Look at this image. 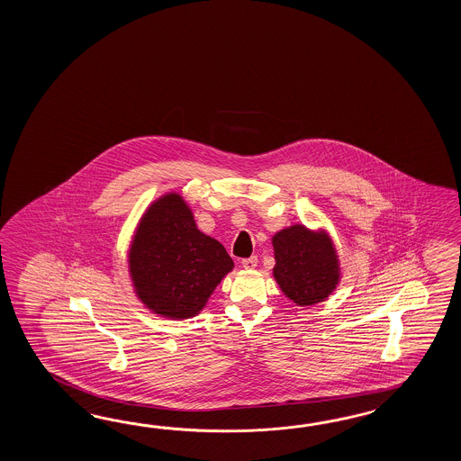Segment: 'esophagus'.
I'll return each mask as SVG.
<instances>
[{"instance_id":"1","label":"esophagus","mask_w":461,"mask_h":461,"mask_svg":"<svg viewBox=\"0 0 461 461\" xmlns=\"http://www.w3.org/2000/svg\"><path fill=\"white\" fill-rule=\"evenodd\" d=\"M257 262H258V258L254 255V257L244 258V260H242V267L247 268V270H254L255 267H257Z\"/></svg>"}]
</instances>
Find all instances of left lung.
Segmentation results:
<instances>
[{
	"instance_id": "obj_1",
	"label": "left lung",
	"mask_w": 461,
	"mask_h": 461,
	"mask_svg": "<svg viewBox=\"0 0 461 461\" xmlns=\"http://www.w3.org/2000/svg\"><path fill=\"white\" fill-rule=\"evenodd\" d=\"M274 276L282 292L298 306L324 302L341 278L331 237L324 230L290 226L272 237Z\"/></svg>"
}]
</instances>
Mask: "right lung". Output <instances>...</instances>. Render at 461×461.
Returning a JSON list of instances; mask_svg holds the SVG:
<instances>
[{
  "instance_id": "add662e5",
  "label": "right lung",
  "mask_w": 461,
  "mask_h": 461,
  "mask_svg": "<svg viewBox=\"0 0 461 461\" xmlns=\"http://www.w3.org/2000/svg\"><path fill=\"white\" fill-rule=\"evenodd\" d=\"M128 268L141 303L169 320H187L232 268L224 245L203 234L181 194L157 199L140 219Z\"/></svg>"
}]
</instances>
